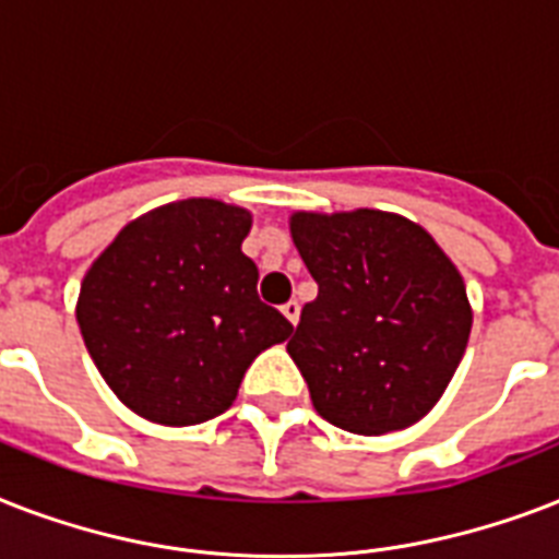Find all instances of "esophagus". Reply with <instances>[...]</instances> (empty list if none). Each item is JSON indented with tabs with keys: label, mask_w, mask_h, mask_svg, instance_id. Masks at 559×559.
Segmentation results:
<instances>
[{
	"label": "esophagus",
	"mask_w": 559,
	"mask_h": 559,
	"mask_svg": "<svg viewBox=\"0 0 559 559\" xmlns=\"http://www.w3.org/2000/svg\"><path fill=\"white\" fill-rule=\"evenodd\" d=\"M281 313L287 316L293 324H298V316H301V305H298V301H287V305L281 307Z\"/></svg>",
	"instance_id": "1"
}]
</instances>
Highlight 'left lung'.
Wrapping results in <instances>:
<instances>
[{
	"mask_svg": "<svg viewBox=\"0 0 559 559\" xmlns=\"http://www.w3.org/2000/svg\"><path fill=\"white\" fill-rule=\"evenodd\" d=\"M289 235L319 284L287 345L316 412L354 435L417 424L467 350L473 307L459 266L391 211H293Z\"/></svg>",
	"mask_w": 559,
	"mask_h": 559,
	"instance_id": "left-lung-1",
	"label": "left lung"
}]
</instances>
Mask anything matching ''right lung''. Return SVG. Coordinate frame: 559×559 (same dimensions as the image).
<instances>
[{"label": "right lung", "mask_w": 559, "mask_h": 559, "mask_svg": "<svg viewBox=\"0 0 559 559\" xmlns=\"http://www.w3.org/2000/svg\"><path fill=\"white\" fill-rule=\"evenodd\" d=\"M252 211L209 197L130 219L81 281L78 324L92 362L144 420L193 426L223 415L246 368L293 324L258 298L243 254Z\"/></svg>", "instance_id": "add662e5"}]
</instances>
